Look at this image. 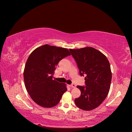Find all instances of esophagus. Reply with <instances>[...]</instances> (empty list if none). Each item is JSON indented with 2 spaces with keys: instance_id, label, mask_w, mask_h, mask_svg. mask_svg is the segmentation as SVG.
Returning <instances> with one entry per match:
<instances>
[{
  "instance_id": "obj_1",
  "label": "esophagus",
  "mask_w": 132,
  "mask_h": 132,
  "mask_svg": "<svg viewBox=\"0 0 132 132\" xmlns=\"http://www.w3.org/2000/svg\"><path fill=\"white\" fill-rule=\"evenodd\" d=\"M71 87L72 88H75L76 87V85L74 84H72L71 85Z\"/></svg>"
}]
</instances>
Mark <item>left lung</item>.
I'll return each instance as SVG.
<instances>
[{"label":"left lung","instance_id":"left-lung-1","mask_svg":"<svg viewBox=\"0 0 132 132\" xmlns=\"http://www.w3.org/2000/svg\"><path fill=\"white\" fill-rule=\"evenodd\" d=\"M81 76L86 75V86H78L81 96L74 100L80 109L89 111L100 106L110 90L112 73L105 55L92 47L70 49Z\"/></svg>","mask_w":132,"mask_h":132}]
</instances>
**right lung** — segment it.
I'll return each mask as SVG.
<instances>
[{
	"instance_id": "1",
	"label": "right lung",
	"mask_w": 132,
	"mask_h": 132,
	"mask_svg": "<svg viewBox=\"0 0 132 132\" xmlns=\"http://www.w3.org/2000/svg\"><path fill=\"white\" fill-rule=\"evenodd\" d=\"M67 48L45 44L35 49L28 58L23 72L25 87L31 99L43 108H52L67 91L66 85L53 80L55 67L70 55Z\"/></svg>"
}]
</instances>
